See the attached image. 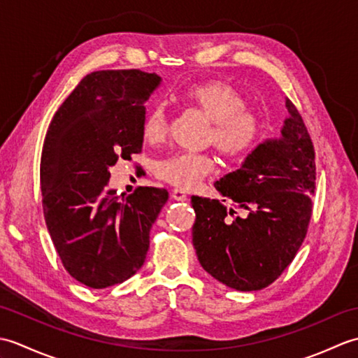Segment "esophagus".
<instances>
[{"label":"esophagus","instance_id":"obj_1","mask_svg":"<svg viewBox=\"0 0 358 358\" xmlns=\"http://www.w3.org/2000/svg\"><path fill=\"white\" fill-rule=\"evenodd\" d=\"M171 196L173 200L177 201H185L187 199V195L185 191H181V189H173V191L171 192Z\"/></svg>","mask_w":358,"mask_h":358}]
</instances>
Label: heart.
I'll return each instance as SVG.
<instances>
[{"instance_id":"obj_1","label":"heart","mask_w":358,"mask_h":358,"mask_svg":"<svg viewBox=\"0 0 358 358\" xmlns=\"http://www.w3.org/2000/svg\"><path fill=\"white\" fill-rule=\"evenodd\" d=\"M209 121L206 141L226 158H237L254 149L262 138L264 123L257 110L248 108L246 98L224 81H203L185 89L178 95ZM169 131V117L164 104L157 103L144 113L141 136L144 143L164 141ZM215 169L209 154L177 152L157 164V177L180 189H192Z\"/></svg>"}]
</instances>
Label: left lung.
<instances>
[{
    "label": "left lung",
    "instance_id": "left-lung-1",
    "mask_svg": "<svg viewBox=\"0 0 358 358\" xmlns=\"http://www.w3.org/2000/svg\"><path fill=\"white\" fill-rule=\"evenodd\" d=\"M280 140L252 150L215 183L232 200L192 196V243L203 269L237 291H260L292 263L305 241L315 194V150L291 100ZM226 201V200H223ZM245 212L237 216L234 208Z\"/></svg>",
    "mask_w": 358,
    "mask_h": 358
}]
</instances>
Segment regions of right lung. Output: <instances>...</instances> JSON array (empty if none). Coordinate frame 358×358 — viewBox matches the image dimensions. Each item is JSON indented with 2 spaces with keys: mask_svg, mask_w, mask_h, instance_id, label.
I'll return each mask as SVG.
<instances>
[{
  "mask_svg": "<svg viewBox=\"0 0 358 358\" xmlns=\"http://www.w3.org/2000/svg\"><path fill=\"white\" fill-rule=\"evenodd\" d=\"M159 81L138 69L89 73L45 134V224L64 269L92 289L123 283L141 268L152 224L169 199L162 187H136L126 199L108 189L109 167L141 152L144 103Z\"/></svg>",
  "mask_w": 358,
  "mask_h": 358,
  "instance_id": "obj_1",
  "label": "right lung"
}]
</instances>
